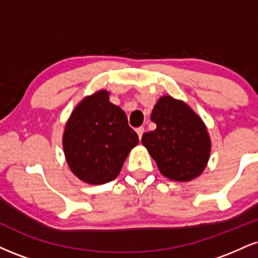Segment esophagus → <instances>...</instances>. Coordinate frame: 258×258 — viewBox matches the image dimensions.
Instances as JSON below:
<instances>
[{"label":"esophagus","instance_id":"1","mask_svg":"<svg viewBox=\"0 0 258 258\" xmlns=\"http://www.w3.org/2000/svg\"><path fill=\"white\" fill-rule=\"evenodd\" d=\"M136 132H137L139 139H142V136H143L144 133V127H138V128L136 130Z\"/></svg>","mask_w":258,"mask_h":258}]
</instances>
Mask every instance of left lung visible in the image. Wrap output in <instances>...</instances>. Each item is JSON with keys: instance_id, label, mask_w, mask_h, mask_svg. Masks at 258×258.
Segmentation results:
<instances>
[{"instance_id": "obj_1", "label": "left lung", "mask_w": 258, "mask_h": 258, "mask_svg": "<svg viewBox=\"0 0 258 258\" xmlns=\"http://www.w3.org/2000/svg\"><path fill=\"white\" fill-rule=\"evenodd\" d=\"M154 131L144 133L142 144L155 160L159 171L177 182H189L205 170L211 141L205 123L182 100L164 96L154 106Z\"/></svg>"}]
</instances>
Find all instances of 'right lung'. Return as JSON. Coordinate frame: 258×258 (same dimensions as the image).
<instances>
[{"instance_id":"1","label":"right lung","mask_w":258,"mask_h":258,"mask_svg":"<svg viewBox=\"0 0 258 258\" xmlns=\"http://www.w3.org/2000/svg\"><path fill=\"white\" fill-rule=\"evenodd\" d=\"M138 135L127 122L125 111L109 102V92H96L79 103L63 135L65 159L78 178L90 184L115 179Z\"/></svg>"}]
</instances>
